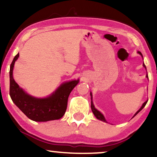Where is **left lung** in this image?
<instances>
[{
    "instance_id": "obj_1",
    "label": "left lung",
    "mask_w": 157,
    "mask_h": 157,
    "mask_svg": "<svg viewBox=\"0 0 157 157\" xmlns=\"http://www.w3.org/2000/svg\"><path fill=\"white\" fill-rule=\"evenodd\" d=\"M138 53H139V54H140V55L141 56H142V57H143V56H142V54H141V53L140 52V51H138ZM143 66H144V68H146V66H145V65H144V63H143ZM147 78H148V75H147ZM91 94V108L92 112H93V113H94V116H95V117H96V118H97V119H99V120H101V121H102L106 122V119H105V118H104V115H103V114H102V113L100 112V111H98L97 110V109H96L95 108V107H94V104H93V102H92V94H91H91ZM147 101H145L144 103V104H143V105H142V106H141V109H139V110L138 111H137V112H136V113H135V115H134V117H135V116H136V115L137 114V113H138L139 112V111H140L141 110V109H142L144 108V106H146V104H147Z\"/></svg>"
}]
</instances>
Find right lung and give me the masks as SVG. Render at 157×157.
I'll list each match as a JSON object with an SVG mask.
<instances>
[{
    "mask_svg": "<svg viewBox=\"0 0 157 157\" xmlns=\"http://www.w3.org/2000/svg\"><path fill=\"white\" fill-rule=\"evenodd\" d=\"M19 53L14 57L10 66V96L15 104L30 119L35 121H48L59 119L67 108L68 98L78 80L68 81L59 86L52 95L38 98L29 95L19 87L13 78V69Z\"/></svg>",
    "mask_w": 157,
    "mask_h": 157,
    "instance_id": "right-lung-1",
    "label": "right lung"
}]
</instances>
